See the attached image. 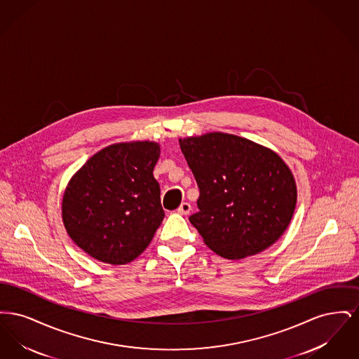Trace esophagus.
Listing matches in <instances>:
<instances>
[{"mask_svg": "<svg viewBox=\"0 0 359 359\" xmlns=\"http://www.w3.org/2000/svg\"><path fill=\"white\" fill-rule=\"evenodd\" d=\"M179 214H182V215H187L188 212L191 211V205L187 203V202H183L182 205H179V208L176 210Z\"/></svg>", "mask_w": 359, "mask_h": 359, "instance_id": "esophagus-1", "label": "esophagus"}]
</instances>
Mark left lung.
I'll list each match as a JSON object with an SVG mask.
<instances>
[{
    "mask_svg": "<svg viewBox=\"0 0 359 359\" xmlns=\"http://www.w3.org/2000/svg\"><path fill=\"white\" fill-rule=\"evenodd\" d=\"M199 188L189 222L217 255L238 259L271 245L288 227L296 184L278 154L226 133L179 140Z\"/></svg>",
    "mask_w": 359,
    "mask_h": 359,
    "instance_id": "1",
    "label": "left lung"
}]
</instances>
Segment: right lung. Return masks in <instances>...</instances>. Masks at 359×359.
I'll return each mask as SVG.
<instances>
[{
  "label": "right lung",
  "instance_id": "1",
  "mask_svg": "<svg viewBox=\"0 0 359 359\" xmlns=\"http://www.w3.org/2000/svg\"><path fill=\"white\" fill-rule=\"evenodd\" d=\"M156 142L116 144L90 157L66 188L62 214L87 255L122 265L140 256L164 219L154 168Z\"/></svg>",
  "mask_w": 359,
  "mask_h": 359
}]
</instances>
